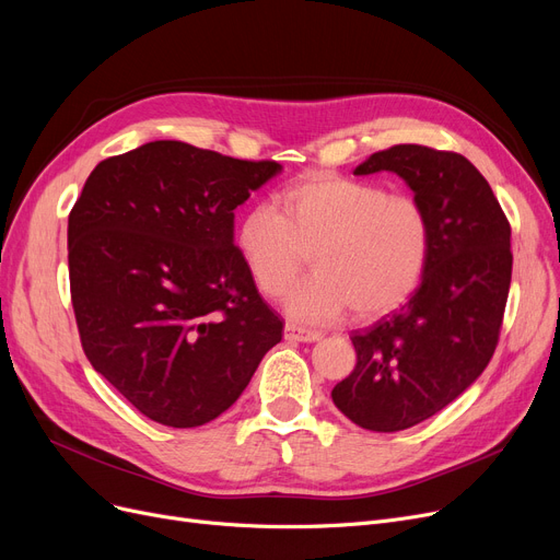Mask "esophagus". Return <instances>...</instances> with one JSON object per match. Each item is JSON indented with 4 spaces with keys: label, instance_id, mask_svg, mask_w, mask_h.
<instances>
[{
    "label": "esophagus",
    "instance_id": "34e87169",
    "mask_svg": "<svg viewBox=\"0 0 560 560\" xmlns=\"http://www.w3.org/2000/svg\"><path fill=\"white\" fill-rule=\"evenodd\" d=\"M283 338H285L288 342H315V340L322 338V334L311 331V329H304V327H298V325H285Z\"/></svg>",
    "mask_w": 560,
    "mask_h": 560
}]
</instances>
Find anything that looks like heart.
<instances>
[{
  "instance_id": "obj_1",
  "label": "heart",
  "mask_w": 560,
  "mask_h": 560,
  "mask_svg": "<svg viewBox=\"0 0 560 560\" xmlns=\"http://www.w3.org/2000/svg\"><path fill=\"white\" fill-rule=\"evenodd\" d=\"M235 249L262 295L275 298L304 270L315 275L285 298L290 315L325 322L386 315L408 300L431 256L422 206L370 182L315 172L252 206L235 226Z\"/></svg>"
}]
</instances>
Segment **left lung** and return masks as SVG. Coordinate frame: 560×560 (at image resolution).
<instances>
[{
	"mask_svg": "<svg viewBox=\"0 0 560 560\" xmlns=\"http://www.w3.org/2000/svg\"><path fill=\"white\" fill-rule=\"evenodd\" d=\"M395 172L431 224V256L410 300L351 334L357 368L331 390L351 422L393 433L452 404L490 363L511 288V224L465 156L395 144L354 174Z\"/></svg>",
	"mask_w": 560,
	"mask_h": 560,
	"instance_id": "8db88e82",
	"label": "left lung"
}]
</instances>
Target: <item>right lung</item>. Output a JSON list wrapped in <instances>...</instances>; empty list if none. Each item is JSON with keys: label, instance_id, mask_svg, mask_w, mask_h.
<instances>
[{"label": "right lung", "instance_id": "obj_1", "mask_svg": "<svg viewBox=\"0 0 560 560\" xmlns=\"http://www.w3.org/2000/svg\"><path fill=\"white\" fill-rule=\"evenodd\" d=\"M281 172L182 140L102 161L68 218L88 361L150 420L192 429L243 395L283 322L233 245V211Z\"/></svg>", "mask_w": 560, "mask_h": 560}]
</instances>
